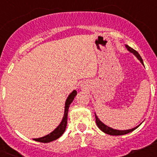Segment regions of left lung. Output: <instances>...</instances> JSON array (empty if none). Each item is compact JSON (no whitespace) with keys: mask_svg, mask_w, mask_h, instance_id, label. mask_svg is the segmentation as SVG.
<instances>
[{"mask_svg":"<svg viewBox=\"0 0 157 157\" xmlns=\"http://www.w3.org/2000/svg\"><path fill=\"white\" fill-rule=\"evenodd\" d=\"M125 46H126V48H127V50H128L130 52H131V53L134 54V56L138 58V60H139V61L144 65L143 60H142V59H141V56L139 55V53H138V52H137L136 50H134V48H130V47L128 46L127 45H125ZM95 118H96V123H97V125H98V128H99L101 130H102V131H103L104 133H105V134H110V135L117 136V135H123V134H128V133L133 131V130H134L135 129H137L140 126V125H138L132 129H129V130H116V129L112 128V127L105 125V123H102V122L99 120V118L98 117V116L96 115V113H95Z\"/></svg>","mask_w":157,"mask_h":157,"instance_id":"left-lung-1","label":"left lung"}]
</instances>
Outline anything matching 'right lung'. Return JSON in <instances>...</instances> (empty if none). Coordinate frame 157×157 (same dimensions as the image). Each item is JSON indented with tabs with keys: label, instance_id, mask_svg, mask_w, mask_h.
Returning a JSON list of instances; mask_svg holds the SVG:
<instances>
[{
	"label": "right lung",
	"instance_id": "add662e5",
	"mask_svg": "<svg viewBox=\"0 0 157 157\" xmlns=\"http://www.w3.org/2000/svg\"><path fill=\"white\" fill-rule=\"evenodd\" d=\"M76 95H77V91L73 90L69 94L67 98L66 101H65L64 113H63V119H62L60 123L57 126V127L54 130H52V132L49 133L47 135L44 136V137H41V138H34V141L47 143V142H50V141H54V140H56L63 134V132L66 130L67 123V113H68L69 107H70L71 104L72 103V101H74L75 97Z\"/></svg>",
	"mask_w": 157,
	"mask_h": 157
}]
</instances>
